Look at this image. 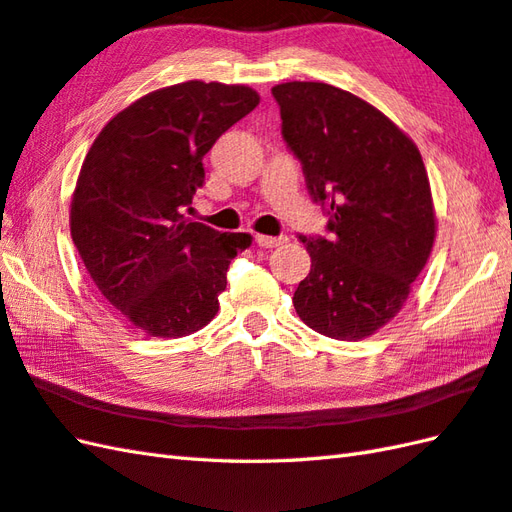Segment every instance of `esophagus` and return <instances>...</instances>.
<instances>
[{
  "instance_id": "obj_1",
  "label": "esophagus",
  "mask_w": 512,
  "mask_h": 512,
  "mask_svg": "<svg viewBox=\"0 0 512 512\" xmlns=\"http://www.w3.org/2000/svg\"><path fill=\"white\" fill-rule=\"evenodd\" d=\"M255 242H257V246H261V248H277V246L288 242V237H283V235H279V237H272V235H255Z\"/></svg>"
}]
</instances>
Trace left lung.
<instances>
[{"label":"left lung","mask_w":512,"mask_h":512,"mask_svg":"<svg viewBox=\"0 0 512 512\" xmlns=\"http://www.w3.org/2000/svg\"><path fill=\"white\" fill-rule=\"evenodd\" d=\"M272 95L310 196L329 213V240L301 235L312 270L294 310L327 338L373 336L406 303L434 246L421 152L373 104L334 85L294 80Z\"/></svg>","instance_id":"8db88e82"}]
</instances>
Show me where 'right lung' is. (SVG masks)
I'll list each match as a JSON object with an SVG mask.
<instances>
[{
	"label": "right lung",
	"instance_id": "1",
	"mask_svg": "<svg viewBox=\"0 0 512 512\" xmlns=\"http://www.w3.org/2000/svg\"><path fill=\"white\" fill-rule=\"evenodd\" d=\"M259 104L244 85L189 80L152 91L95 137L71 198L69 227L93 283L154 338H181L218 314L231 259L248 233L185 218L205 183L202 157Z\"/></svg>",
	"mask_w": 512,
	"mask_h": 512
}]
</instances>
